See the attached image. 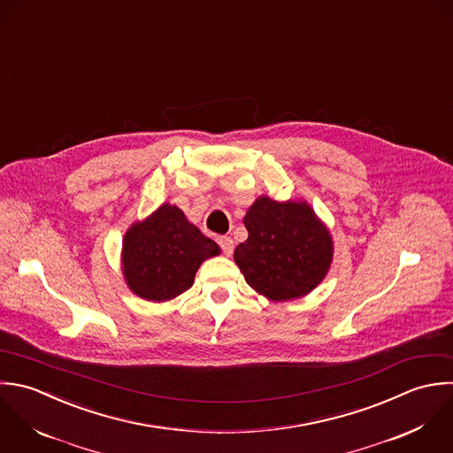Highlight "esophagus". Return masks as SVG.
Listing matches in <instances>:
<instances>
[{
    "label": "esophagus",
    "mask_w": 453,
    "mask_h": 453,
    "mask_svg": "<svg viewBox=\"0 0 453 453\" xmlns=\"http://www.w3.org/2000/svg\"><path fill=\"white\" fill-rule=\"evenodd\" d=\"M219 245H220V249H222V252H224L226 256H231V254H233L234 243H233V240H231L229 236H220V238H219Z\"/></svg>",
    "instance_id": "esophagus-1"
}]
</instances>
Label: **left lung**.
I'll list each match as a JSON object with an SVG mask.
<instances>
[{"mask_svg": "<svg viewBox=\"0 0 453 453\" xmlns=\"http://www.w3.org/2000/svg\"><path fill=\"white\" fill-rule=\"evenodd\" d=\"M243 224L249 238L234 249V263L257 295L289 302L323 282L334 261V238L305 199L259 196Z\"/></svg>", "mask_w": 453, "mask_h": 453, "instance_id": "1", "label": "left lung"}]
</instances>
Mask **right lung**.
<instances>
[{
  "label": "right lung",
  "instance_id": "add662e5",
  "mask_svg": "<svg viewBox=\"0 0 453 453\" xmlns=\"http://www.w3.org/2000/svg\"><path fill=\"white\" fill-rule=\"evenodd\" d=\"M220 254L176 206L164 203L134 222L121 245V272L128 289L146 302H169L192 288L199 266Z\"/></svg>",
  "mask_w": 453,
  "mask_h": 453
}]
</instances>
